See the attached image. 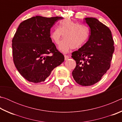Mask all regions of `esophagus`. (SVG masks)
<instances>
[{
    "instance_id": "34e87169",
    "label": "esophagus",
    "mask_w": 122,
    "mask_h": 122,
    "mask_svg": "<svg viewBox=\"0 0 122 122\" xmlns=\"http://www.w3.org/2000/svg\"><path fill=\"white\" fill-rule=\"evenodd\" d=\"M70 57V56L69 55H65V60H67Z\"/></svg>"
}]
</instances>
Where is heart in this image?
I'll return each instance as SVG.
<instances>
[{"mask_svg": "<svg viewBox=\"0 0 122 122\" xmlns=\"http://www.w3.org/2000/svg\"><path fill=\"white\" fill-rule=\"evenodd\" d=\"M90 33V28L86 25L65 19L60 21L59 27L54 28L50 37L55 44L59 45L63 36L65 39L60 45L59 49L63 53H68L71 49L79 48L85 44Z\"/></svg>", "mask_w": 122, "mask_h": 122, "instance_id": "1", "label": "heart"}]
</instances>
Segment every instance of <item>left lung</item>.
<instances>
[{
  "label": "left lung",
  "instance_id": "obj_1",
  "mask_svg": "<svg viewBox=\"0 0 122 122\" xmlns=\"http://www.w3.org/2000/svg\"><path fill=\"white\" fill-rule=\"evenodd\" d=\"M90 28L88 40L83 46L72 53L76 61L72 72L74 79L82 86H90L98 82L110 68L114 42L108 27L95 18H86Z\"/></svg>",
  "mask_w": 122,
  "mask_h": 122
}]
</instances>
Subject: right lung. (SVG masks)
Here are the masks:
<instances>
[{"instance_id": "right-lung-1", "label": "right lung", "mask_w": 122, "mask_h": 122, "mask_svg": "<svg viewBox=\"0 0 122 122\" xmlns=\"http://www.w3.org/2000/svg\"><path fill=\"white\" fill-rule=\"evenodd\" d=\"M61 16L36 15L20 23L12 40L14 65L29 82H44L51 71L64 61L50 37L51 28ZM51 53V56H49Z\"/></svg>"}]
</instances>
